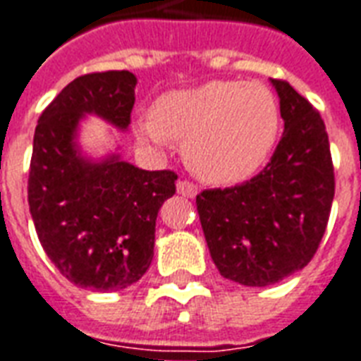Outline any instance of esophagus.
<instances>
[{"label":"esophagus","instance_id":"obj_1","mask_svg":"<svg viewBox=\"0 0 361 361\" xmlns=\"http://www.w3.org/2000/svg\"><path fill=\"white\" fill-rule=\"evenodd\" d=\"M177 192L184 197H194L197 194V186H196V184L188 183V180H178Z\"/></svg>","mask_w":361,"mask_h":361}]
</instances>
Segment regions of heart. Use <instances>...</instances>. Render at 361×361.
Instances as JSON below:
<instances>
[{
    "mask_svg": "<svg viewBox=\"0 0 361 361\" xmlns=\"http://www.w3.org/2000/svg\"><path fill=\"white\" fill-rule=\"evenodd\" d=\"M280 126L278 104L261 83L207 81L161 94L152 118L135 121L145 145L169 148L184 140V158L205 183L235 184L261 169Z\"/></svg>",
    "mask_w": 361,
    "mask_h": 361,
    "instance_id": "heart-1",
    "label": "heart"
}]
</instances>
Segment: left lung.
Instances as JSON below:
<instances>
[{"mask_svg":"<svg viewBox=\"0 0 361 361\" xmlns=\"http://www.w3.org/2000/svg\"><path fill=\"white\" fill-rule=\"evenodd\" d=\"M270 83L283 119L270 164L247 183L196 196L215 267L247 287L278 283L312 261L335 196L324 119L287 81Z\"/></svg>","mask_w":361,"mask_h":361,"instance_id":"8db88e82","label":"left lung"}]
</instances>
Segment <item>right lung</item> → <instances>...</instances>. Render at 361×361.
<instances>
[{
    "mask_svg": "<svg viewBox=\"0 0 361 361\" xmlns=\"http://www.w3.org/2000/svg\"><path fill=\"white\" fill-rule=\"evenodd\" d=\"M137 78L127 70L75 78L37 121L28 205L42 247L59 272L83 289L119 291L150 268L156 219L175 194L173 171H145L118 150L91 156L81 123L97 116L127 131Z\"/></svg>",
    "mask_w": 361,
    "mask_h": 361,
    "instance_id": "1",
    "label": "right lung"
}]
</instances>
